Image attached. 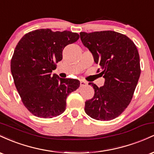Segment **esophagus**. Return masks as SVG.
Segmentation results:
<instances>
[{
  "label": "esophagus",
  "mask_w": 154,
  "mask_h": 154,
  "mask_svg": "<svg viewBox=\"0 0 154 154\" xmlns=\"http://www.w3.org/2000/svg\"><path fill=\"white\" fill-rule=\"evenodd\" d=\"M88 82L85 80H80V87H84V86L87 85Z\"/></svg>",
  "instance_id": "esophagus-1"
}]
</instances>
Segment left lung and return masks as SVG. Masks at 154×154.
<instances>
[{
	"mask_svg": "<svg viewBox=\"0 0 154 154\" xmlns=\"http://www.w3.org/2000/svg\"><path fill=\"white\" fill-rule=\"evenodd\" d=\"M79 35L105 79L100 88L89 83L95 93L93 98L85 101V111L100 121L115 119L130 104L140 75L137 48L128 37L114 31L83 32Z\"/></svg>",
	"mask_w": 154,
	"mask_h": 154,
	"instance_id": "1",
	"label": "left lung"
}]
</instances>
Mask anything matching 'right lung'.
<instances>
[{"mask_svg": "<svg viewBox=\"0 0 154 154\" xmlns=\"http://www.w3.org/2000/svg\"><path fill=\"white\" fill-rule=\"evenodd\" d=\"M79 38L70 31L40 29L22 37L11 61V72L24 106L33 115L53 118L66 109V100L79 87L78 79L60 78L56 63L62 60L65 46Z\"/></svg>", "mask_w": 154, "mask_h": 154, "instance_id": "obj_1", "label": "right lung"}]
</instances>
